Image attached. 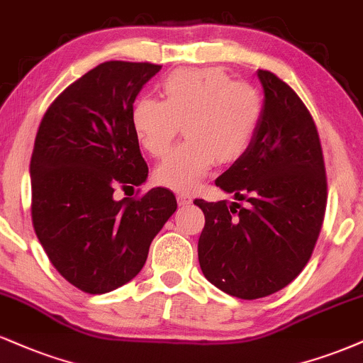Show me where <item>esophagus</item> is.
Segmentation results:
<instances>
[{
    "mask_svg": "<svg viewBox=\"0 0 363 363\" xmlns=\"http://www.w3.org/2000/svg\"><path fill=\"white\" fill-rule=\"evenodd\" d=\"M177 200H178V203H180V206H189V203L191 202V197H190V195H186V194H178Z\"/></svg>",
    "mask_w": 363,
    "mask_h": 363,
    "instance_id": "34e87169",
    "label": "esophagus"
}]
</instances>
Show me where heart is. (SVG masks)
Instances as JSON below:
<instances>
[{"mask_svg": "<svg viewBox=\"0 0 363 363\" xmlns=\"http://www.w3.org/2000/svg\"><path fill=\"white\" fill-rule=\"evenodd\" d=\"M163 101L143 96L130 112L135 138L151 156L166 155L183 125L186 143L166 156L155 180L174 191H191L214 163L245 155L257 134L263 100L255 86L233 81L220 67H186L161 81Z\"/></svg>", "mask_w": 363, "mask_h": 363, "instance_id": "b5f03b06", "label": "heart"}]
</instances>
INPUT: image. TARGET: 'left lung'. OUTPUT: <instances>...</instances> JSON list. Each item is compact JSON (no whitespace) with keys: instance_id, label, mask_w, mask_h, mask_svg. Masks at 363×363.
<instances>
[{"instance_id":"8db88e82","label":"left lung","mask_w":363,"mask_h":363,"mask_svg":"<svg viewBox=\"0 0 363 363\" xmlns=\"http://www.w3.org/2000/svg\"><path fill=\"white\" fill-rule=\"evenodd\" d=\"M263 115L250 147L216 180L246 207L206 202L199 263L217 289L253 301L279 292L308 265L326 212L319 134L308 106L274 72L258 69Z\"/></svg>"}]
</instances>
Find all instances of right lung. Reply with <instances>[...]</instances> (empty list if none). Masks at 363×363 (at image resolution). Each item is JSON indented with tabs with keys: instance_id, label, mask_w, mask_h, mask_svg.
<instances>
[{
	"instance_id": "1",
	"label": "right lung",
	"mask_w": 363,
	"mask_h": 363,
	"mask_svg": "<svg viewBox=\"0 0 363 363\" xmlns=\"http://www.w3.org/2000/svg\"><path fill=\"white\" fill-rule=\"evenodd\" d=\"M160 64L108 61L50 104L33 144L32 224L55 270L86 294L115 291L139 274L177 211L168 189L115 200L139 186L147 164L130 123L140 88Z\"/></svg>"
}]
</instances>
